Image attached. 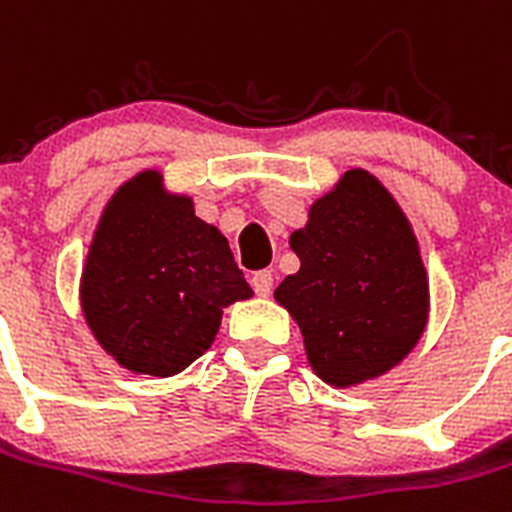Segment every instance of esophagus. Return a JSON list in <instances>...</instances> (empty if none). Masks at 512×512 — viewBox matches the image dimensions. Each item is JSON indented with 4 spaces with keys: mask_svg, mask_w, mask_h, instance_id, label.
Wrapping results in <instances>:
<instances>
[{
    "mask_svg": "<svg viewBox=\"0 0 512 512\" xmlns=\"http://www.w3.org/2000/svg\"><path fill=\"white\" fill-rule=\"evenodd\" d=\"M250 283L257 296H268L273 291V273L270 270H257V273H252Z\"/></svg>",
    "mask_w": 512,
    "mask_h": 512,
    "instance_id": "1",
    "label": "esophagus"
}]
</instances>
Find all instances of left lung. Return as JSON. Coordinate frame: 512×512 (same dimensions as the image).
<instances>
[{"instance_id": "1", "label": "left lung", "mask_w": 512, "mask_h": 512, "mask_svg": "<svg viewBox=\"0 0 512 512\" xmlns=\"http://www.w3.org/2000/svg\"><path fill=\"white\" fill-rule=\"evenodd\" d=\"M299 273L278 286L319 379L361 384L397 366L428 322V281L410 221L376 177L350 170L291 234Z\"/></svg>"}]
</instances>
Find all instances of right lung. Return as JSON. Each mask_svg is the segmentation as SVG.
Listing matches in <instances>:
<instances>
[{"mask_svg":"<svg viewBox=\"0 0 512 512\" xmlns=\"http://www.w3.org/2000/svg\"><path fill=\"white\" fill-rule=\"evenodd\" d=\"M252 288L219 229L190 198L164 195L157 172L126 182L102 213L82 273V309L128 371L172 376L201 358L221 311Z\"/></svg>","mask_w":512,"mask_h":512,"instance_id":"1","label":"right lung"}]
</instances>
